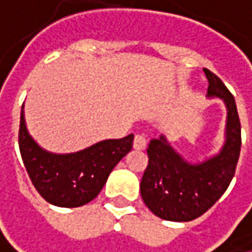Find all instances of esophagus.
<instances>
[{
	"instance_id": "34e87169",
	"label": "esophagus",
	"mask_w": 252,
	"mask_h": 252,
	"mask_svg": "<svg viewBox=\"0 0 252 252\" xmlns=\"http://www.w3.org/2000/svg\"><path fill=\"white\" fill-rule=\"evenodd\" d=\"M145 146H146L145 137L140 135H136L135 139H133V148H135L136 151H142V149H145Z\"/></svg>"
}]
</instances>
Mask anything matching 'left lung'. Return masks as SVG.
<instances>
[{
  "mask_svg": "<svg viewBox=\"0 0 252 252\" xmlns=\"http://www.w3.org/2000/svg\"><path fill=\"white\" fill-rule=\"evenodd\" d=\"M208 97H220L226 106L225 142L220 153L190 163L176 152L166 136L152 139L149 163L140 182L145 205L162 220L188 222L212 207L229 187L241 151V123L234 96L218 76L204 68Z\"/></svg>",
  "mask_w": 252,
  "mask_h": 252,
  "instance_id": "1",
  "label": "left lung"
}]
</instances>
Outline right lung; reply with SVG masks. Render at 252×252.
Listing matches in <instances>:
<instances>
[{"instance_id":"obj_1","label":"right lung","mask_w":252,"mask_h":252,"mask_svg":"<svg viewBox=\"0 0 252 252\" xmlns=\"http://www.w3.org/2000/svg\"><path fill=\"white\" fill-rule=\"evenodd\" d=\"M18 145L28 176L38 193L56 207L76 208L99 195L110 172L130 152L133 135L101 140L74 153H51L30 136L21 110Z\"/></svg>"}]
</instances>
